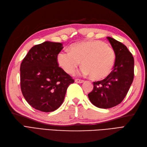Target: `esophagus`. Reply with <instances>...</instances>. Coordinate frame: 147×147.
<instances>
[{
  "label": "esophagus",
  "instance_id": "1",
  "mask_svg": "<svg viewBox=\"0 0 147 147\" xmlns=\"http://www.w3.org/2000/svg\"><path fill=\"white\" fill-rule=\"evenodd\" d=\"M75 82H76V83H83V82H84V80H80V79H76V80H75Z\"/></svg>",
  "mask_w": 147,
  "mask_h": 147
}]
</instances>
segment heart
I'll return each mask as SVG.
<instances>
[{
    "mask_svg": "<svg viewBox=\"0 0 147 147\" xmlns=\"http://www.w3.org/2000/svg\"><path fill=\"white\" fill-rule=\"evenodd\" d=\"M115 60L114 50L100 40H90L72 44L69 52L58 54L57 61L62 69L74 74L82 61L85 74H90L92 80L105 78L113 69Z\"/></svg>",
    "mask_w": 147,
    "mask_h": 147,
    "instance_id": "obj_1",
    "label": "heart"
}]
</instances>
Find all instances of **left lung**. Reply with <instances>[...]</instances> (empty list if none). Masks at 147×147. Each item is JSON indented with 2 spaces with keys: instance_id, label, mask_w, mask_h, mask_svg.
Wrapping results in <instances>:
<instances>
[{
  "instance_id": "8db88e82",
  "label": "left lung",
  "mask_w": 147,
  "mask_h": 147,
  "mask_svg": "<svg viewBox=\"0 0 147 147\" xmlns=\"http://www.w3.org/2000/svg\"><path fill=\"white\" fill-rule=\"evenodd\" d=\"M114 50L115 60L113 70L104 80L93 82L88 93L90 102L96 107L109 109L119 104L125 98L134 78V58L121 42L107 37Z\"/></svg>"
}]
</instances>
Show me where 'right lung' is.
I'll return each mask as SVG.
<instances>
[{"label":"right lung","instance_id":"right-lung-1","mask_svg":"<svg viewBox=\"0 0 147 147\" xmlns=\"http://www.w3.org/2000/svg\"><path fill=\"white\" fill-rule=\"evenodd\" d=\"M61 43L45 42L31 49L20 66L21 89L28 104L45 112L55 111L63 102L67 87L74 80L59 67Z\"/></svg>","mask_w":147,"mask_h":147}]
</instances>
